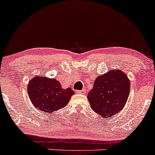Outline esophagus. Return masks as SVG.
<instances>
[{"mask_svg":"<svg viewBox=\"0 0 155 155\" xmlns=\"http://www.w3.org/2000/svg\"><path fill=\"white\" fill-rule=\"evenodd\" d=\"M77 94H86V90L85 89H81V90H77L76 91Z\"/></svg>","mask_w":155,"mask_h":155,"instance_id":"34e87169","label":"esophagus"}]
</instances>
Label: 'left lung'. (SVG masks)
Wrapping results in <instances>:
<instances>
[{"label":"left lung","instance_id":"8db88e82","mask_svg":"<svg viewBox=\"0 0 155 155\" xmlns=\"http://www.w3.org/2000/svg\"><path fill=\"white\" fill-rule=\"evenodd\" d=\"M130 80L119 69L110 70L95 79L87 94L92 109L102 118H109L122 110L130 92Z\"/></svg>","mask_w":155,"mask_h":155}]
</instances>
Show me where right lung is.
<instances>
[{"label": "right lung", "instance_id": "right-lung-1", "mask_svg": "<svg viewBox=\"0 0 155 155\" xmlns=\"http://www.w3.org/2000/svg\"><path fill=\"white\" fill-rule=\"evenodd\" d=\"M28 94L31 103L45 113H51L64 107L74 92L71 88L63 89L55 79L36 76L28 84Z\"/></svg>", "mask_w": 155, "mask_h": 155}]
</instances>
